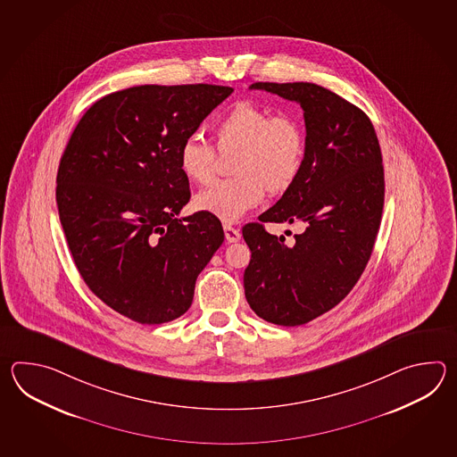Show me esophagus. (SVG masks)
<instances>
[{"label": "esophagus", "instance_id": "34e87169", "mask_svg": "<svg viewBox=\"0 0 457 457\" xmlns=\"http://www.w3.org/2000/svg\"><path fill=\"white\" fill-rule=\"evenodd\" d=\"M224 232L225 238H227V242L228 243L238 242V240L242 238V233H240V230H238V228H235L232 225H224Z\"/></svg>", "mask_w": 457, "mask_h": 457}]
</instances>
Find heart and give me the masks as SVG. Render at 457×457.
<instances>
[{
  "instance_id": "1",
  "label": "heart",
  "mask_w": 457,
  "mask_h": 457,
  "mask_svg": "<svg viewBox=\"0 0 457 457\" xmlns=\"http://www.w3.org/2000/svg\"><path fill=\"white\" fill-rule=\"evenodd\" d=\"M217 148L235 152V178L219 181L195 197V209L225 224L237 222L266 195H282L299 178L305 160V130L292 114H274L253 103H237L215 124ZM186 179L207 185L215 173V148L201 136H187L178 148Z\"/></svg>"
}]
</instances>
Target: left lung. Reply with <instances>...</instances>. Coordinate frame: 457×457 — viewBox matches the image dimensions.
I'll return each instance as SVG.
<instances>
[{"mask_svg":"<svg viewBox=\"0 0 457 457\" xmlns=\"http://www.w3.org/2000/svg\"><path fill=\"white\" fill-rule=\"evenodd\" d=\"M250 87L303 109L301 175L260 222L243 227L252 252L246 301L262 320L297 327L338 305L370 262L384 209L382 154L370 117L330 89L303 81ZM262 221H301L304 232L284 244Z\"/></svg>","mask_w":457,"mask_h":457,"instance_id":"8db88e82","label":"left lung"}]
</instances>
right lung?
I'll use <instances>...</instances> for the list:
<instances>
[{"instance_id": "obj_1", "label": "right lung", "mask_w": 457, "mask_h": 457, "mask_svg": "<svg viewBox=\"0 0 457 457\" xmlns=\"http://www.w3.org/2000/svg\"><path fill=\"white\" fill-rule=\"evenodd\" d=\"M232 91L127 87L96 101L70 137L57 173L60 222L87 287L130 320L181 317L224 243L212 215L178 217L191 197L178 148Z\"/></svg>"}]
</instances>
